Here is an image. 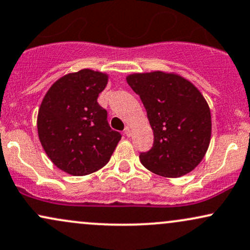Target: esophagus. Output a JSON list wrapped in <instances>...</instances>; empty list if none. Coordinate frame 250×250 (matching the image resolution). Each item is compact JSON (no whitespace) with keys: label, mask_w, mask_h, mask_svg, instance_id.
I'll use <instances>...</instances> for the list:
<instances>
[{"label":"esophagus","mask_w":250,"mask_h":250,"mask_svg":"<svg viewBox=\"0 0 250 250\" xmlns=\"http://www.w3.org/2000/svg\"><path fill=\"white\" fill-rule=\"evenodd\" d=\"M125 134L127 135V136H130V127H129V125L125 128Z\"/></svg>","instance_id":"esophagus-1"}]
</instances>
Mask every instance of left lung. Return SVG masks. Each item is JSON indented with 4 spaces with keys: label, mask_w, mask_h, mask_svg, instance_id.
<instances>
[{
    "label": "left lung",
    "mask_w": 250,
    "mask_h": 250,
    "mask_svg": "<svg viewBox=\"0 0 250 250\" xmlns=\"http://www.w3.org/2000/svg\"><path fill=\"white\" fill-rule=\"evenodd\" d=\"M154 131V146L140 155L146 169L167 178L191 172L205 157L212 134L211 109L190 80L173 72L127 76Z\"/></svg>",
    "instance_id": "8db88e82"
}]
</instances>
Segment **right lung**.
<instances>
[{
  "mask_svg": "<svg viewBox=\"0 0 250 250\" xmlns=\"http://www.w3.org/2000/svg\"><path fill=\"white\" fill-rule=\"evenodd\" d=\"M107 83V73L89 68L65 74L50 87L38 109L37 130L44 151L58 169L72 176L104 167L121 140L98 104Z\"/></svg>",
  "mask_w": 250,
  "mask_h": 250,
  "instance_id": "add662e5",
  "label": "right lung"
}]
</instances>
